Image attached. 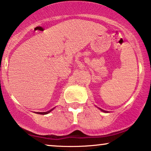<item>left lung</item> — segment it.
Returning a JSON list of instances; mask_svg holds the SVG:
<instances>
[{
  "label": "left lung",
  "instance_id": "left-lung-1",
  "mask_svg": "<svg viewBox=\"0 0 151 151\" xmlns=\"http://www.w3.org/2000/svg\"><path fill=\"white\" fill-rule=\"evenodd\" d=\"M99 109H100V110H101L102 112H107V111H105V110H102V109H101V108H99Z\"/></svg>",
  "mask_w": 151,
  "mask_h": 151
}]
</instances>
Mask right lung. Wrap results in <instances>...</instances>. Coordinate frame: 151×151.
Segmentation results:
<instances>
[{
    "instance_id": "1",
    "label": "right lung",
    "mask_w": 151,
    "mask_h": 151,
    "mask_svg": "<svg viewBox=\"0 0 151 151\" xmlns=\"http://www.w3.org/2000/svg\"><path fill=\"white\" fill-rule=\"evenodd\" d=\"M52 110H54V108H52V109H51V110H49V111H47V112H37V113H38V114H48V113H49V112H51Z\"/></svg>"
}]
</instances>
